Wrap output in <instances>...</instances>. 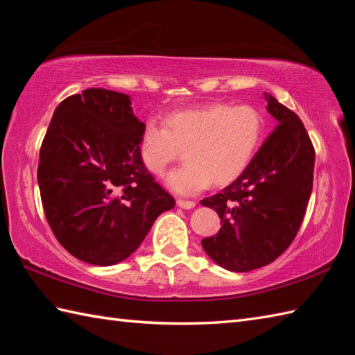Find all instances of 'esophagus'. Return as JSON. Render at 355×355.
I'll return each instance as SVG.
<instances>
[{
  "mask_svg": "<svg viewBox=\"0 0 355 355\" xmlns=\"http://www.w3.org/2000/svg\"><path fill=\"white\" fill-rule=\"evenodd\" d=\"M177 205L180 206V207H183V209H193L195 207V201H191V200H177Z\"/></svg>",
  "mask_w": 355,
  "mask_h": 355,
  "instance_id": "34e87169",
  "label": "esophagus"
}]
</instances>
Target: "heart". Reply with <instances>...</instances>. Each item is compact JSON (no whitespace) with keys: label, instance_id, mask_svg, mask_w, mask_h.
Listing matches in <instances>:
<instances>
[{"label":"heart","instance_id":"heart-1","mask_svg":"<svg viewBox=\"0 0 355 355\" xmlns=\"http://www.w3.org/2000/svg\"><path fill=\"white\" fill-rule=\"evenodd\" d=\"M262 131L261 112L248 103L173 111L164 126L154 120L143 126L140 157L158 175L186 150L187 163L169 172L166 184L180 195H195L212 182L221 186L236 180L250 164Z\"/></svg>","mask_w":355,"mask_h":355}]
</instances>
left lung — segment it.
<instances>
[{"label":"left lung","instance_id":"1","mask_svg":"<svg viewBox=\"0 0 355 355\" xmlns=\"http://www.w3.org/2000/svg\"><path fill=\"white\" fill-rule=\"evenodd\" d=\"M276 120L250 164L220 193L201 200L223 223L201 241L221 267L250 271L279 258L296 238L313 191L314 146L296 112L266 94Z\"/></svg>","mask_w":355,"mask_h":355}]
</instances>
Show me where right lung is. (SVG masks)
Segmentation results:
<instances>
[{"label": "right lung", "instance_id": "obj_1", "mask_svg": "<svg viewBox=\"0 0 355 355\" xmlns=\"http://www.w3.org/2000/svg\"><path fill=\"white\" fill-rule=\"evenodd\" d=\"M143 126L130 96L111 89H84L55 110L37 184L53 235L74 258L93 266L126 259L175 205L141 162Z\"/></svg>", "mask_w": 355, "mask_h": 355}]
</instances>
